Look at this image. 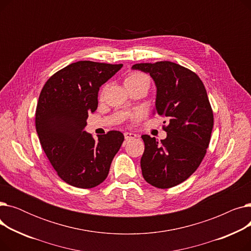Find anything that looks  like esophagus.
I'll return each instance as SVG.
<instances>
[{"mask_svg":"<svg viewBox=\"0 0 251 251\" xmlns=\"http://www.w3.org/2000/svg\"><path fill=\"white\" fill-rule=\"evenodd\" d=\"M136 136H137V135L134 134V133H130V132H125V133H124V137H125L126 140L133 139V138H135Z\"/></svg>","mask_w":251,"mask_h":251,"instance_id":"obj_1","label":"esophagus"}]
</instances>
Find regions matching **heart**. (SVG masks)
Masks as SVG:
<instances>
[{
  "mask_svg": "<svg viewBox=\"0 0 251 251\" xmlns=\"http://www.w3.org/2000/svg\"><path fill=\"white\" fill-rule=\"evenodd\" d=\"M125 81H149V79L146 75H143L138 72H134V73H131L126 78Z\"/></svg>",
  "mask_w": 251,
  "mask_h": 251,
  "instance_id": "1",
  "label": "heart"
}]
</instances>
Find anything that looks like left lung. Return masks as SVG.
Here are the masks:
<instances>
[{"label":"left lung","mask_w":251,"mask_h":251,"mask_svg":"<svg viewBox=\"0 0 251 251\" xmlns=\"http://www.w3.org/2000/svg\"><path fill=\"white\" fill-rule=\"evenodd\" d=\"M132 69L153 79V114L169 120L165 139L141 136L146 146L140 160L142 176L154 187H174L195 172L208 147L214 115L205 87L194 72L173 62L140 63Z\"/></svg>","instance_id":"8db88e82"}]
</instances>
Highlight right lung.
Instances as JSON below:
<instances>
[{"label": "right lung", "instance_id": "right-lung-1", "mask_svg": "<svg viewBox=\"0 0 251 251\" xmlns=\"http://www.w3.org/2000/svg\"><path fill=\"white\" fill-rule=\"evenodd\" d=\"M122 64L72 63L52 75L39 95L35 127L42 148L59 177L78 188L96 187L107 178L124 135L109 131L95 140L84 131L98 108L100 87Z\"/></svg>", "mask_w": 251, "mask_h": 251}]
</instances>
